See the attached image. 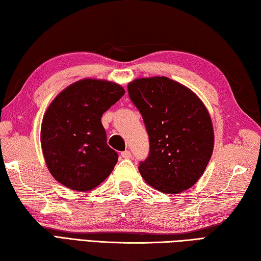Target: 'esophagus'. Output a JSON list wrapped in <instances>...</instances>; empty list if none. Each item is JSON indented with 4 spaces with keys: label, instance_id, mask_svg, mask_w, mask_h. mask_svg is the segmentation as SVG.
<instances>
[{
    "label": "esophagus",
    "instance_id": "1",
    "mask_svg": "<svg viewBox=\"0 0 261 261\" xmlns=\"http://www.w3.org/2000/svg\"><path fill=\"white\" fill-rule=\"evenodd\" d=\"M121 156L123 158H130L131 157V152L129 150H124L121 152Z\"/></svg>",
    "mask_w": 261,
    "mask_h": 261
}]
</instances>
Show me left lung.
<instances>
[{
	"label": "left lung",
	"mask_w": 261,
	"mask_h": 261,
	"mask_svg": "<svg viewBox=\"0 0 261 261\" xmlns=\"http://www.w3.org/2000/svg\"><path fill=\"white\" fill-rule=\"evenodd\" d=\"M149 136L142 178L164 193L188 190L201 177L214 149L211 115L188 87L167 76L139 78L127 85Z\"/></svg>",
	"instance_id": "obj_1"
}]
</instances>
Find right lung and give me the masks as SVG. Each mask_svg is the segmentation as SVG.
<instances>
[{
	"label": "right lung",
	"mask_w": 261,
	"mask_h": 261,
	"mask_svg": "<svg viewBox=\"0 0 261 261\" xmlns=\"http://www.w3.org/2000/svg\"><path fill=\"white\" fill-rule=\"evenodd\" d=\"M124 93L119 84L88 78L66 87L49 104L40 144L48 171L61 185L89 191L113 171L119 156L107 145L100 119Z\"/></svg>",
	"instance_id": "add662e5"
}]
</instances>
